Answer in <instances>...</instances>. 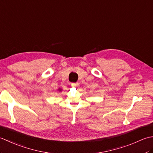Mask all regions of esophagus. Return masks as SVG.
<instances>
[{"label":"esophagus","mask_w":153,"mask_h":153,"mask_svg":"<svg viewBox=\"0 0 153 153\" xmlns=\"http://www.w3.org/2000/svg\"><path fill=\"white\" fill-rule=\"evenodd\" d=\"M71 87H77V86H79V83H71Z\"/></svg>","instance_id":"34e87169"}]
</instances>
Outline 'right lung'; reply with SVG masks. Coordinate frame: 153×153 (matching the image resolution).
Instances as JSON below:
<instances>
[{
    "mask_svg": "<svg viewBox=\"0 0 153 153\" xmlns=\"http://www.w3.org/2000/svg\"><path fill=\"white\" fill-rule=\"evenodd\" d=\"M58 90H59V91H62V89H59Z\"/></svg>",
    "mask_w": 153,
    "mask_h": 153,
    "instance_id": "1",
    "label": "right lung"
}]
</instances>
